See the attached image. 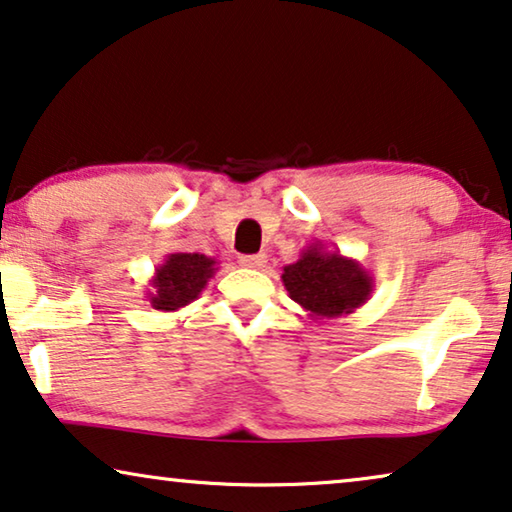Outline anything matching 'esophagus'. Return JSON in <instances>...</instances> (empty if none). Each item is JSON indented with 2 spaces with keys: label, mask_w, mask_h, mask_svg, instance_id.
Returning a JSON list of instances; mask_svg holds the SVG:
<instances>
[{
  "label": "esophagus",
  "mask_w": 512,
  "mask_h": 512,
  "mask_svg": "<svg viewBox=\"0 0 512 512\" xmlns=\"http://www.w3.org/2000/svg\"><path fill=\"white\" fill-rule=\"evenodd\" d=\"M265 263H268V256H265V254H244V256H240L242 268L258 270V268H265Z\"/></svg>",
  "instance_id": "esophagus-1"
}]
</instances>
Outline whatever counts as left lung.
<instances>
[{
	"instance_id": "obj_1",
	"label": "left lung",
	"mask_w": 512,
	"mask_h": 512,
	"mask_svg": "<svg viewBox=\"0 0 512 512\" xmlns=\"http://www.w3.org/2000/svg\"><path fill=\"white\" fill-rule=\"evenodd\" d=\"M288 298L314 321L342 318L365 305L374 291V277L360 261L328 251L321 240L302 249L300 258L281 274Z\"/></svg>"
}]
</instances>
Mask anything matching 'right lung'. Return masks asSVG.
<instances>
[{
    "label": "right lung",
    "instance_id": "add662e5",
    "mask_svg": "<svg viewBox=\"0 0 512 512\" xmlns=\"http://www.w3.org/2000/svg\"><path fill=\"white\" fill-rule=\"evenodd\" d=\"M217 270V261L205 254H168L154 270L152 288H147L145 295L154 309L177 311L191 305L203 293Z\"/></svg>",
    "mask_w": 512,
    "mask_h": 512
}]
</instances>
